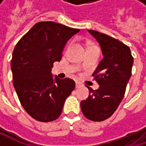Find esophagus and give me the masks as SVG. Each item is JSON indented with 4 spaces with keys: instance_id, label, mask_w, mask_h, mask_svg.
I'll return each instance as SVG.
<instances>
[{
    "instance_id": "1",
    "label": "esophagus",
    "mask_w": 146,
    "mask_h": 146,
    "mask_svg": "<svg viewBox=\"0 0 146 146\" xmlns=\"http://www.w3.org/2000/svg\"><path fill=\"white\" fill-rule=\"evenodd\" d=\"M81 85H82L81 83H80V82H78V81H76V88L80 87Z\"/></svg>"
}]
</instances>
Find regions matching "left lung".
Segmentation results:
<instances>
[{"mask_svg":"<svg viewBox=\"0 0 146 146\" xmlns=\"http://www.w3.org/2000/svg\"><path fill=\"white\" fill-rule=\"evenodd\" d=\"M88 32L99 43L104 58L93 74L99 88L93 90L87 86L89 95L80 107L88 119L100 122L115 113L124 97L133 58L130 48L119 40L93 30Z\"/></svg>","mask_w":146,"mask_h":146,"instance_id":"1","label":"left lung"}]
</instances>
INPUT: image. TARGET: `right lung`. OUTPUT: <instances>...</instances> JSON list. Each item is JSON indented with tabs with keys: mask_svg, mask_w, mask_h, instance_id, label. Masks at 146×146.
<instances>
[{
	"mask_svg": "<svg viewBox=\"0 0 146 146\" xmlns=\"http://www.w3.org/2000/svg\"><path fill=\"white\" fill-rule=\"evenodd\" d=\"M79 29L54 22H40L17 43L11 60L13 84L27 113L40 122L58 118L75 89L69 78L53 79V62H60L67 40Z\"/></svg>",
	"mask_w": 146,
	"mask_h": 146,
	"instance_id": "add662e5",
	"label": "right lung"
}]
</instances>
